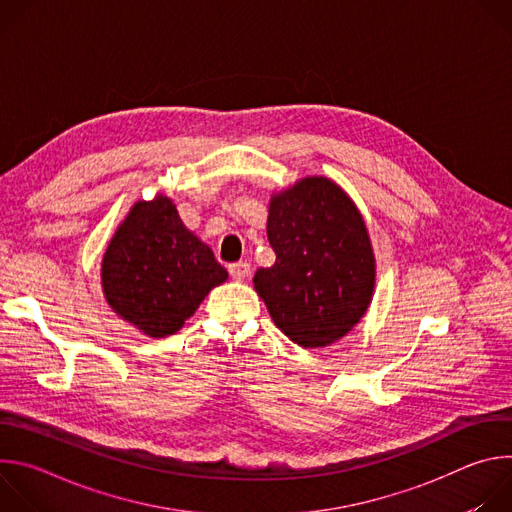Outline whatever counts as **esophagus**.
I'll use <instances>...</instances> for the list:
<instances>
[{
  "label": "esophagus",
  "instance_id": "34e87169",
  "mask_svg": "<svg viewBox=\"0 0 512 512\" xmlns=\"http://www.w3.org/2000/svg\"><path fill=\"white\" fill-rule=\"evenodd\" d=\"M229 273H231V277H233V279L243 281V279H247V277H249V273H251V263H247V261L231 263V265H229Z\"/></svg>",
  "mask_w": 512,
  "mask_h": 512
}]
</instances>
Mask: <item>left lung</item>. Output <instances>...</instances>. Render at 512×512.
<instances>
[{
	"instance_id": "8db88e82",
	"label": "left lung",
	"mask_w": 512,
	"mask_h": 512,
	"mask_svg": "<svg viewBox=\"0 0 512 512\" xmlns=\"http://www.w3.org/2000/svg\"><path fill=\"white\" fill-rule=\"evenodd\" d=\"M271 267L253 283L275 326L304 348L346 336L369 310L375 255L362 216L330 178L308 176L271 196Z\"/></svg>"
}]
</instances>
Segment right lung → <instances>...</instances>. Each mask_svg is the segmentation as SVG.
Returning a JSON list of instances; mask_svg holds the SVG:
<instances>
[{
  "label": "right lung",
  "instance_id": "add662e5",
  "mask_svg": "<svg viewBox=\"0 0 512 512\" xmlns=\"http://www.w3.org/2000/svg\"><path fill=\"white\" fill-rule=\"evenodd\" d=\"M227 277L212 249L184 227L176 204L164 194L133 204L101 265L107 304L150 338L176 334Z\"/></svg>",
  "mask_w": 512,
  "mask_h": 512
}]
</instances>
